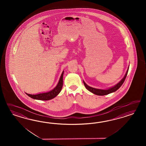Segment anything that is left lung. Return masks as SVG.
Listing matches in <instances>:
<instances>
[{"mask_svg": "<svg viewBox=\"0 0 146 146\" xmlns=\"http://www.w3.org/2000/svg\"><path fill=\"white\" fill-rule=\"evenodd\" d=\"M128 68L127 70L126 71V73L125 74V75L124 76V78L122 79V80L120 81L119 82H118L117 84H115L113 87H112L111 88H109L108 89H100L95 88H93L91 87L90 86H88L87 84H86L84 82V86L86 88L87 90H88L89 91H90V92L97 95H99V96H103V95H106L108 94H109L110 93H113L115 92L116 90H117L121 86V85L123 84V83L125 81V80L126 78V76L127 75V73H128Z\"/></svg>", "mask_w": 146, "mask_h": 146, "instance_id": "obj_1", "label": "left lung"}]
</instances>
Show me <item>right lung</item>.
<instances>
[{"instance_id":"right-lung-1","label":"right lung","mask_w":146,"mask_h":146,"mask_svg":"<svg viewBox=\"0 0 146 146\" xmlns=\"http://www.w3.org/2000/svg\"><path fill=\"white\" fill-rule=\"evenodd\" d=\"M63 74H64V71L62 72V75L60 76V79L57 85L54 88L49 91L48 92L46 93H40L36 95H31L26 93L27 95L31 97L33 99L42 100V101H48L51 100L53 98L57 96L59 93L61 92L62 85H63Z\"/></svg>"}]
</instances>
